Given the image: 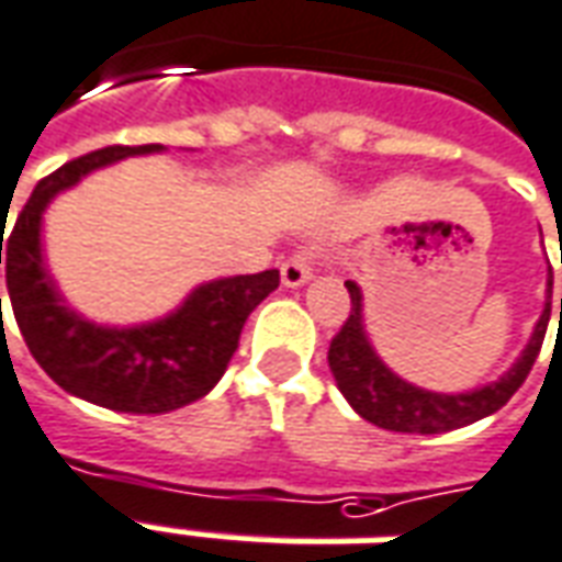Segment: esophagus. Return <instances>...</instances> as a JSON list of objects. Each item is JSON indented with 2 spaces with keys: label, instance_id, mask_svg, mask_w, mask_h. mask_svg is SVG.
Returning a JSON list of instances; mask_svg holds the SVG:
<instances>
[{
  "label": "esophagus",
  "instance_id": "1",
  "mask_svg": "<svg viewBox=\"0 0 562 562\" xmlns=\"http://www.w3.org/2000/svg\"><path fill=\"white\" fill-rule=\"evenodd\" d=\"M280 277H282V285H289V289H297V285H304V282L313 277V258H310L307 252L292 255L289 261H282Z\"/></svg>",
  "mask_w": 562,
  "mask_h": 562
}]
</instances>
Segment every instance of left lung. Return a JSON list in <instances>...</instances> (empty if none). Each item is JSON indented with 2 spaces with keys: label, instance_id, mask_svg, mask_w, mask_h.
Instances as JSON below:
<instances>
[{
  "label": "left lung",
  "instance_id": "obj_1",
  "mask_svg": "<svg viewBox=\"0 0 562 562\" xmlns=\"http://www.w3.org/2000/svg\"><path fill=\"white\" fill-rule=\"evenodd\" d=\"M551 285L554 277H548V297L539 322L529 335L527 347L517 356V362L493 383H484L469 392H431L417 383H407L404 376L392 371L390 364L376 356V349L368 340L362 313V289L349 280V319L328 347V368L335 374L337 390L344 392L349 407L368 423L390 431H411V435H441V431L469 426L477 419L496 414L514 392L524 386L529 368L539 356L541 340L551 319ZM560 325H562V297H560Z\"/></svg>",
  "mask_w": 562,
  "mask_h": 562
}]
</instances>
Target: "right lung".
<instances>
[{"mask_svg":"<svg viewBox=\"0 0 562 562\" xmlns=\"http://www.w3.org/2000/svg\"><path fill=\"white\" fill-rule=\"evenodd\" d=\"M160 151L164 145H109L63 164L35 186L11 237H2L5 227L0 234L11 310L35 362L69 395L121 414H167L203 398L225 374L249 313L280 285V270L218 277L139 325H100L66 304L42 249L45 210L93 170Z\"/></svg>","mask_w":562,"mask_h":562,"instance_id":"1","label":"right lung"}]
</instances>
